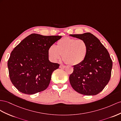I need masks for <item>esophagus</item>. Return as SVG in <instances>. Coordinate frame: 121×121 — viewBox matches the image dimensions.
Here are the masks:
<instances>
[{
  "mask_svg": "<svg viewBox=\"0 0 121 121\" xmlns=\"http://www.w3.org/2000/svg\"><path fill=\"white\" fill-rule=\"evenodd\" d=\"M65 67V66L63 65H60V68H61V69H64Z\"/></svg>",
  "mask_w": 121,
  "mask_h": 121,
  "instance_id": "34e87169",
  "label": "esophagus"
}]
</instances>
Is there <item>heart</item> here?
Returning a JSON list of instances; mask_svg holds the SVG:
<instances>
[{"instance_id": "1", "label": "heart", "mask_w": 121, "mask_h": 121, "mask_svg": "<svg viewBox=\"0 0 121 121\" xmlns=\"http://www.w3.org/2000/svg\"><path fill=\"white\" fill-rule=\"evenodd\" d=\"M88 51L87 44L84 40L65 37L58 40L56 47L51 46L48 54L52 61L56 62L59 60L62 55L63 59L66 63L76 65L84 61Z\"/></svg>"}]
</instances>
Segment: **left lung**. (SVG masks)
<instances>
[{"label":"left lung","mask_w":121,"mask_h":121,"mask_svg":"<svg viewBox=\"0 0 121 121\" xmlns=\"http://www.w3.org/2000/svg\"><path fill=\"white\" fill-rule=\"evenodd\" d=\"M87 43L88 51L84 61L73 65L69 82L73 89L80 94L94 95L103 90L109 82L112 61L107 49L97 37L90 33L71 34Z\"/></svg>","instance_id":"1"}]
</instances>
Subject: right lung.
<instances>
[{
    "mask_svg": "<svg viewBox=\"0 0 121 121\" xmlns=\"http://www.w3.org/2000/svg\"><path fill=\"white\" fill-rule=\"evenodd\" d=\"M61 37L32 34L11 52L8 61L9 76L20 92L33 95L48 88L52 72L60 65L49 61L48 50Z\"/></svg>",
    "mask_w": 121,
    "mask_h": 121,
    "instance_id": "obj_1",
    "label": "right lung"
}]
</instances>
